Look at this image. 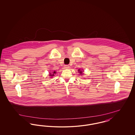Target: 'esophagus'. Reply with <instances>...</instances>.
Segmentation results:
<instances>
[{"label": "esophagus", "mask_w": 135, "mask_h": 135, "mask_svg": "<svg viewBox=\"0 0 135 135\" xmlns=\"http://www.w3.org/2000/svg\"><path fill=\"white\" fill-rule=\"evenodd\" d=\"M65 68H69V66L68 65H64Z\"/></svg>", "instance_id": "obj_1"}]
</instances>
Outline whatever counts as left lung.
<instances>
[{"mask_svg": "<svg viewBox=\"0 0 135 135\" xmlns=\"http://www.w3.org/2000/svg\"><path fill=\"white\" fill-rule=\"evenodd\" d=\"M78 72H79V73H80V74H82V75H83V72H84V71H81L80 69H79V70H78Z\"/></svg>", "mask_w": 135, "mask_h": 135, "instance_id": "left-lung-1", "label": "left lung"}]
</instances>
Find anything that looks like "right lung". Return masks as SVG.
Listing matches in <instances>:
<instances>
[{
    "label": "right lung",
    "instance_id": "obj_1",
    "mask_svg": "<svg viewBox=\"0 0 135 135\" xmlns=\"http://www.w3.org/2000/svg\"><path fill=\"white\" fill-rule=\"evenodd\" d=\"M51 73H52V74H51V73H50V76L52 77V76H54V74H56V71H54V72H51Z\"/></svg>",
    "mask_w": 135,
    "mask_h": 135
}]
</instances>
